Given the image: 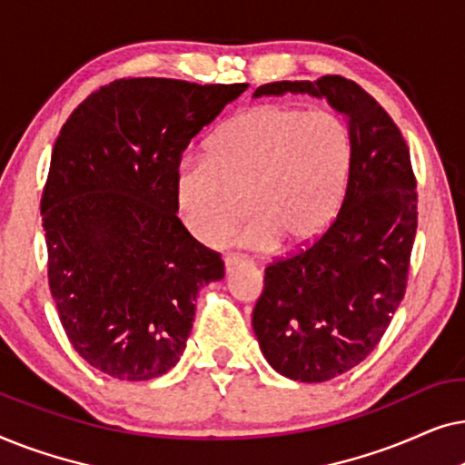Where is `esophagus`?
Returning a JSON list of instances; mask_svg holds the SVG:
<instances>
[{"mask_svg":"<svg viewBox=\"0 0 465 465\" xmlns=\"http://www.w3.org/2000/svg\"><path fill=\"white\" fill-rule=\"evenodd\" d=\"M247 264V258L239 256V253H228L224 258V266H226V272H232L234 269H239V266Z\"/></svg>","mask_w":465,"mask_h":465,"instance_id":"obj_1","label":"esophagus"}]
</instances>
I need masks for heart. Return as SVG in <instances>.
<instances>
[{"label": "heart", "mask_w": 465, "mask_h": 465, "mask_svg": "<svg viewBox=\"0 0 465 465\" xmlns=\"http://www.w3.org/2000/svg\"><path fill=\"white\" fill-rule=\"evenodd\" d=\"M351 133L328 110L266 104L228 120L209 139L207 158L175 173L183 224L203 243H220L243 215L250 247L302 250L339 213L351 173Z\"/></svg>", "instance_id": "b5f03b06"}]
</instances>
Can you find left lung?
I'll return each instance as SVG.
<instances>
[{
	"instance_id": "1",
	"label": "left lung",
	"mask_w": 465,
	"mask_h": 465,
	"mask_svg": "<svg viewBox=\"0 0 465 465\" xmlns=\"http://www.w3.org/2000/svg\"><path fill=\"white\" fill-rule=\"evenodd\" d=\"M285 93L326 97L345 114L351 173L328 231L264 269L252 326L279 374L323 383L371 355L402 302L417 232V180L402 133L353 80L271 82L253 97Z\"/></svg>"
}]
</instances>
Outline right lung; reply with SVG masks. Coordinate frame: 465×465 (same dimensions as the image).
Segmentation results:
<instances>
[{"label":"right lung","mask_w":465,"mask_h":465,"mask_svg":"<svg viewBox=\"0 0 465 465\" xmlns=\"http://www.w3.org/2000/svg\"><path fill=\"white\" fill-rule=\"evenodd\" d=\"M250 84L123 78L88 94L56 137L42 194L48 285L75 351L120 381L171 371L220 253L177 218L190 139Z\"/></svg>","instance_id":"1"}]
</instances>
